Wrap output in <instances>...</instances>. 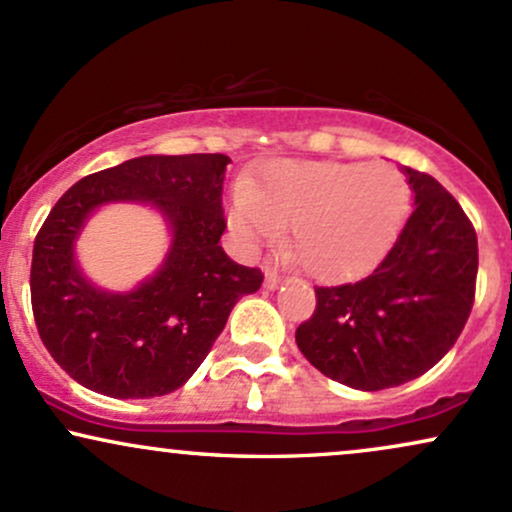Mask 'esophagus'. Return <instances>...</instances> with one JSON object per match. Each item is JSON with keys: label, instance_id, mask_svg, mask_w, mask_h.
I'll return each instance as SVG.
<instances>
[{"label": "esophagus", "instance_id": "obj_1", "mask_svg": "<svg viewBox=\"0 0 512 512\" xmlns=\"http://www.w3.org/2000/svg\"><path fill=\"white\" fill-rule=\"evenodd\" d=\"M264 286H267V289H276V286H279V274H276L274 269H267V274H264Z\"/></svg>", "mask_w": 512, "mask_h": 512}]
</instances>
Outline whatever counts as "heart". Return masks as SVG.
<instances>
[{"label":"heart","instance_id":"b5f03b06","mask_svg":"<svg viewBox=\"0 0 512 512\" xmlns=\"http://www.w3.org/2000/svg\"><path fill=\"white\" fill-rule=\"evenodd\" d=\"M409 182L387 163L279 161L260 187L240 185L231 228L245 245L291 226V255L315 279L337 281L373 264L409 211Z\"/></svg>","mask_w":512,"mask_h":512}]
</instances>
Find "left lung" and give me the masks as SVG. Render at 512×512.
<instances>
[{"label": "left lung", "mask_w": 512, "mask_h": 512, "mask_svg": "<svg viewBox=\"0 0 512 512\" xmlns=\"http://www.w3.org/2000/svg\"><path fill=\"white\" fill-rule=\"evenodd\" d=\"M414 209L368 276L317 286L315 313L298 325L303 356L356 390L409 383L452 349L477 291V231L436 178L404 168Z\"/></svg>", "instance_id": "1"}]
</instances>
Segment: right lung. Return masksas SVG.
I'll list each match as a JSON object with an SVG mask.
<instances>
[{
    "label": "right lung",
    "instance_id": "add662e5",
    "mask_svg": "<svg viewBox=\"0 0 512 512\" xmlns=\"http://www.w3.org/2000/svg\"><path fill=\"white\" fill-rule=\"evenodd\" d=\"M228 163L223 154L139 156L86 175L57 199L35 236L31 305L45 349L76 383L117 399L178 390L233 305L260 289V269L236 264L219 245ZM108 201H151L174 231L164 267L129 294L96 290L73 262V238Z\"/></svg>",
    "mask_w": 512,
    "mask_h": 512
}]
</instances>
